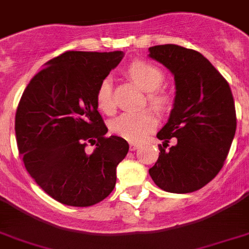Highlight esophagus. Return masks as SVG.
<instances>
[{
	"label": "esophagus",
	"instance_id": "obj_1",
	"mask_svg": "<svg viewBox=\"0 0 249 249\" xmlns=\"http://www.w3.org/2000/svg\"><path fill=\"white\" fill-rule=\"evenodd\" d=\"M139 147H140V146L137 145V143H133V142H132V143H129V150H131V151H136Z\"/></svg>",
	"mask_w": 249,
	"mask_h": 249
}]
</instances>
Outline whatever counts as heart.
<instances>
[{
	"instance_id": "obj_1",
	"label": "heart",
	"mask_w": 249,
	"mask_h": 249,
	"mask_svg": "<svg viewBox=\"0 0 249 249\" xmlns=\"http://www.w3.org/2000/svg\"><path fill=\"white\" fill-rule=\"evenodd\" d=\"M131 79L147 92V103L156 110H163L170 104L169 93L162 88L165 74L160 68L143 60H135L127 68ZM97 107L103 113L114 112L116 104L112 93V82L106 78L101 82L95 94ZM157 126V118L151 110L126 112L112 121L110 129L114 135L132 142H140Z\"/></svg>"
}]
</instances>
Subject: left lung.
I'll return each instance as SVG.
<instances>
[{"label": "left lung", "instance_id": "1", "mask_svg": "<svg viewBox=\"0 0 249 249\" xmlns=\"http://www.w3.org/2000/svg\"><path fill=\"white\" fill-rule=\"evenodd\" d=\"M150 58L174 74L176 95L167 123L157 133L163 141L148 170L169 193H193L218 175L237 128L233 94L224 76L193 49L174 44L151 46ZM176 145L168 147L169 140Z\"/></svg>", "mask_w": 249, "mask_h": 249}]
</instances>
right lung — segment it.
Here are the masks:
<instances>
[{"label":"right lung","mask_w":249,"mask_h":249,"mask_svg":"<svg viewBox=\"0 0 249 249\" xmlns=\"http://www.w3.org/2000/svg\"><path fill=\"white\" fill-rule=\"evenodd\" d=\"M122 52H65L46 63L23 90L15 117L27 173L53 199L90 207L112 193L128 143L107 137L95 94ZM95 146L88 154L86 146Z\"/></svg>","instance_id":"right-lung-1"}]
</instances>
